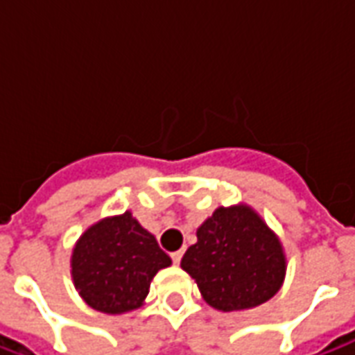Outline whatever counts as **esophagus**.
I'll list each match as a JSON object with an SVG mask.
<instances>
[{
  "label": "esophagus",
  "instance_id": "34e87169",
  "mask_svg": "<svg viewBox=\"0 0 355 355\" xmlns=\"http://www.w3.org/2000/svg\"><path fill=\"white\" fill-rule=\"evenodd\" d=\"M182 254H184V251L180 249V251H175V253H171V259H173V262H175V264H178V262H180V259H182Z\"/></svg>",
  "mask_w": 355,
  "mask_h": 355
}]
</instances>
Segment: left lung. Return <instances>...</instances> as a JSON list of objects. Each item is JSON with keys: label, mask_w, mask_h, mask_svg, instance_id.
I'll list each match as a JSON object with an SVG mask.
<instances>
[{"label": "left lung", "mask_w": 355, "mask_h": 355, "mask_svg": "<svg viewBox=\"0 0 355 355\" xmlns=\"http://www.w3.org/2000/svg\"><path fill=\"white\" fill-rule=\"evenodd\" d=\"M180 268L203 300L220 312L251 310L282 289L287 257L282 241L251 205L218 207L201 224Z\"/></svg>", "instance_id": "left-lung-1"}]
</instances>
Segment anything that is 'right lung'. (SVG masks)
Returning a JSON list of instances; mask_svg holds the SVG:
<instances>
[{
  "instance_id": "1",
  "label": "right lung",
  "mask_w": 355,
  "mask_h": 355,
  "mask_svg": "<svg viewBox=\"0 0 355 355\" xmlns=\"http://www.w3.org/2000/svg\"><path fill=\"white\" fill-rule=\"evenodd\" d=\"M171 266L169 254L131 211L106 216L76 241L70 274L93 310L119 315L144 304L154 275Z\"/></svg>"
}]
</instances>
